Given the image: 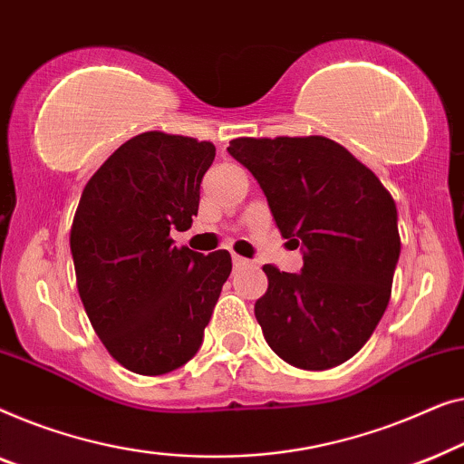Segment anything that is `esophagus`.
I'll list each match as a JSON object with an SVG mask.
<instances>
[{
	"label": "esophagus",
	"mask_w": 464,
	"mask_h": 464,
	"mask_svg": "<svg viewBox=\"0 0 464 464\" xmlns=\"http://www.w3.org/2000/svg\"><path fill=\"white\" fill-rule=\"evenodd\" d=\"M247 263H250V260H246V258L237 256V254H233V265H235V269H241V266H246Z\"/></svg>",
	"instance_id": "obj_1"
}]
</instances>
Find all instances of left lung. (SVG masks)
Segmentation results:
<instances>
[{
  "mask_svg": "<svg viewBox=\"0 0 464 464\" xmlns=\"http://www.w3.org/2000/svg\"><path fill=\"white\" fill-rule=\"evenodd\" d=\"M227 151L258 180L277 229L303 250L300 273L265 265L254 304L284 362L328 370L376 330L400 260L397 208L370 168L325 136L235 139Z\"/></svg>",
  "mask_w": 464,
  "mask_h": 464,
  "instance_id": "8db88e82",
  "label": "left lung"
}]
</instances>
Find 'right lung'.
Masks as SVG:
<instances>
[{
    "mask_svg": "<svg viewBox=\"0 0 464 464\" xmlns=\"http://www.w3.org/2000/svg\"><path fill=\"white\" fill-rule=\"evenodd\" d=\"M212 142L142 132L83 188L71 227L77 290L90 324L123 368L168 374L198 353L231 273V254L176 247L191 227Z\"/></svg>",
    "mask_w": 464,
    "mask_h": 464,
    "instance_id": "add662e5",
    "label": "right lung"
}]
</instances>
